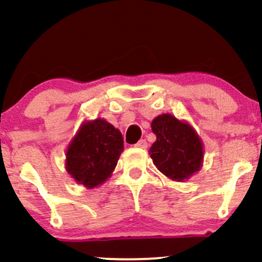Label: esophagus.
<instances>
[{
	"label": "esophagus",
	"instance_id": "34e87169",
	"mask_svg": "<svg viewBox=\"0 0 262 262\" xmlns=\"http://www.w3.org/2000/svg\"><path fill=\"white\" fill-rule=\"evenodd\" d=\"M147 146L148 144H147L146 139H141V141L136 144V147H138V148H147Z\"/></svg>",
	"mask_w": 262,
	"mask_h": 262
}]
</instances>
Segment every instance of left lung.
Segmentation results:
<instances>
[{"mask_svg":"<svg viewBox=\"0 0 262 262\" xmlns=\"http://www.w3.org/2000/svg\"><path fill=\"white\" fill-rule=\"evenodd\" d=\"M157 141L149 148L156 167L176 181L189 179L199 171L203 161V144L191 126L175 116L163 114L152 121Z\"/></svg>","mask_w":262,"mask_h":262,"instance_id":"1","label":"left lung"}]
</instances>
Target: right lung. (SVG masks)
<instances>
[{"mask_svg":"<svg viewBox=\"0 0 262 262\" xmlns=\"http://www.w3.org/2000/svg\"><path fill=\"white\" fill-rule=\"evenodd\" d=\"M124 149L123 136L104 119L84 123L67 150V171L86 187L102 184Z\"/></svg>","mask_w":262,"mask_h":262,"instance_id":"obj_1","label":"right lung"}]
</instances>
